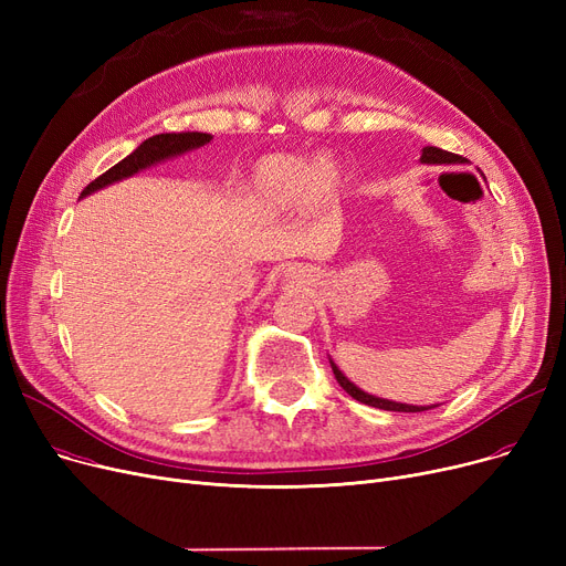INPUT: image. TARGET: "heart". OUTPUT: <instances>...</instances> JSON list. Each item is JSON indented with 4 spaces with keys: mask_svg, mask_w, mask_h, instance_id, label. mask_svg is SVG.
Returning <instances> with one entry per match:
<instances>
[{
    "mask_svg": "<svg viewBox=\"0 0 566 566\" xmlns=\"http://www.w3.org/2000/svg\"><path fill=\"white\" fill-rule=\"evenodd\" d=\"M344 174L331 158L298 156L263 158L248 184V199L261 213H282L298 203L325 208L339 199Z\"/></svg>",
    "mask_w": 566,
    "mask_h": 566,
    "instance_id": "b5f03b06",
    "label": "heart"
}]
</instances>
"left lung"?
<instances>
[{
	"label": "left lung",
	"instance_id": "obj_1",
	"mask_svg": "<svg viewBox=\"0 0 566 566\" xmlns=\"http://www.w3.org/2000/svg\"><path fill=\"white\" fill-rule=\"evenodd\" d=\"M422 163H438V165H452V163H463V158L461 156H457V154H450V151H442V148H436V146H424L422 148V158H420ZM333 365V374H335V378H337V382L342 385V388L353 397V399H358V401H363V403H367V406H374V408H382V410H397V412H422V410H429V408H433V406H408V403H397V401H388V399H378V397H371V395H367V392H363V390H358L355 388V385L335 367V363H331Z\"/></svg>",
	"mask_w": 566,
	"mask_h": 566
}]
</instances>
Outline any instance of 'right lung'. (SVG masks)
<instances>
[{"instance_id": "right-lung-1", "label": "right lung", "mask_w": 566, "mask_h": 566, "mask_svg": "<svg viewBox=\"0 0 566 566\" xmlns=\"http://www.w3.org/2000/svg\"><path fill=\"white\" fill-rule=\"evenodd\" d=\"M211 142V135L208 133H163V135H154L148 137L146 142H142L130 156H126L122 163H116L114 167H109L105 174H101L98 178H94L88 184L80 197L92 195L114 181H122V178H128L133 174H137L139 169L151 167L165 158L171 156H181L190 148H199L203 144Z\"/></svg>"}]
</instances>
